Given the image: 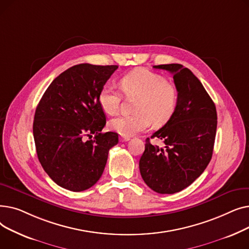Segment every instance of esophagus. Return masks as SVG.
I'll return each mask as SVG.
<instances>
[{
    "instance_id": "esophagus-1",
    "label": "esophagus",
    "mask_w": 249,
    "mask_h": 249,
    "mask_svg": "<svg viewBox=\"0 0 249 249\" xmlns=\"http://www.w3.org/2000/svg\"><path fill=\"white\" fill-rule=\"evenodd\" d=\"M129 140H130L129 137H126V136H121L120 137V141L121 142H126V141H129Z\"/></svg>"
}]
</instances>
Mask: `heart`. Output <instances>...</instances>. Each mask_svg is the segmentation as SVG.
<instances>
[{"instance_id":"obj_1","label":"heart","mask_w":249,"mask_h":249,"mask_svg":"<svg viewBox=\"0 0 249 249\" xmlns=\"http://www.w3.org/2000/svg\"><path fill=\"white\" fill-rule=\"evenodd\" d=\"M126 96H135V113L117 116L110 121V128L122 136H132L144 131L151 122L162 124L174 114L178 91L166 82L165 77L147 70H135L125 74L120 81ZM99 104L109 115L117 113L120 107V93L112 84L105 85L99 93Z\"/></svg>"}]
</instances>
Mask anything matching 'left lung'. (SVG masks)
<instances>
[{"label": "left lung", "mask_w": 249, "mask_h": 249, "mask_svg": "<svg viewBox=\"0 0 249 249\" xmlns=\"http://www.w3.org/2000/svg\"><path fill=\"white\" fill-rule=\"evenodd\" d=\"M174 75L178 90L177 107L165 125L146 139L139 160L145 184L160 194H175L189 187L205 171L213 154L217 129L215 104L202 83L189 69L178 63L154 65Z\"/></svg>", "instance_id": "left-lung-1"}]
</instances>
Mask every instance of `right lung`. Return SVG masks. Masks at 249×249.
<instances>
[{
	"mask_svg": "<svg viewBox=\"0 0 249 249\" xmlns=\"http://www.w3.org/2000/svg\"><path fill=\"white\" fill-rule=\"evenodd\" d=\"M118 65H73L54 78L35 111L33 135L38 160L59 187L82 192L93 187L119 137L102 133L106 115L99 93ZM95 135L94 140L87 137Z\"/></svg>",
	"mask_w": 249,
	"mask_h": 249,
	"instance_id": "obj_1",
	"label": "right lung"
}]
</instances>
